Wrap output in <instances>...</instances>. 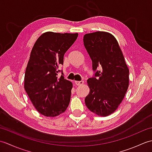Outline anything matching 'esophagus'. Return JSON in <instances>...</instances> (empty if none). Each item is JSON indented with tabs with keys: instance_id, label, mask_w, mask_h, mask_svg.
<instances>
[{
	"instance_id": "1",
	"label": "esophagus",
	"mask_w": 152,
	"mask_h": 152,
	"mask_svg": "<svg viewBox=\"0 0 152 152\" xmlns=\"http://www.w3.org/2000/svg\"><path fill=\"white\" fill-rule=\"evenodd\" d=\"M75 83L77 86H82L84 83V82L82 81H82H75Z\"/></svg>"
}]
</instances>
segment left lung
Returning a JSON list of instances; mask_svg holds the SVG:
<instances>
[{"label": "left lung", "mask_w": 152, "mask_h": 152, "mask_svg": "<svg viewBox=\"0 0 152 152\" xmlns=\"http://www.w3.org/2000/svg\"><path fill=\"white\" fill-rule=\"evenodd\" d=\"M83 44L92 61L95 76L88 80L85 99L90 111L108 116L118 108L127 91L129 70L117 40L107 32L86 34Z\"/></svg>", "instance_id": "obj_1"}]
</instances>
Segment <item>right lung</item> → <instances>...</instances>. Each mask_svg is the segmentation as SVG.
<instances>
[{
	"label": "right lung",
	"instance_id": "right-lung-1",
	"mask_svg": "<svg viewBox=\"0 0 152 152\" xmlns=\"http://www.w3.org/2000/svg\"><path fill=\"white\" fill-rule=\"evenodd\" d=\"M78 36V33L46 32L38 38L31 50L24 88L37 110L47 117L59 115L69 106L72 83L64 79L63 72L58 76V69Z\"/></svg>",
	"mask_w": 152,
	"mask_h": 152
}]
</instances>
